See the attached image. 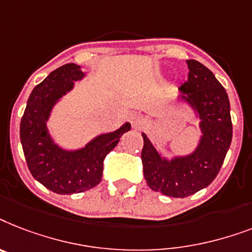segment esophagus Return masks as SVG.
<instances>
[{
    "label": "esophagus",
    "mask_w": 252,
    "mask_h": 252,
    "mask_svg": "<svg viewBox=\"0 0 252 252\" xmlns=\"http://www.w3.org/2000/svg\"><path fill=\"white\" fill-rule=\"evenodd\" d=\"M130 122H131L132 127L139 128V127H142L143 125H144L146 120H144V117H143L142 114L132 113L131 116H130Z\"/></svg>",
    "instance_id": "esophagus-1"
}]
</instances>
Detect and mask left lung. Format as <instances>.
<instances>
[{
	"label": "left lung",
	"mask_w": 252,
	"mask_h": 252,
	"mask_svg": "<svg viewBox=\"0 0 252 252\" xmlns=\"http://www.w3.org/2000/svg\"><path fill=\"white\" fill-rule=\"evenodd\" d=\"M189 78L180 86L187 101L198 110L203 138L198 150L187 158L165 161L146 134H142L143 173L154 191L186 198L211 185L221 169L231 143L233 125L228 94L213 72L200 62L187 60Z\"/></svg>",
	"instance_id": "8db88e82"
}]
</instances>
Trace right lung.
<instances>
[{
  "label": "right lung",
  "mask_w": 252,
  "mask_h": 252,
  "mask_svg": "<svg viewBox=\"0 0 252 252\" xmlns=\"http://www.w3.org/2000/svg\"><path fill=\"white\" fill-rule=\"evenodd\" d=\"M83 72L75 63L54 70L37 84L28 97L21 121V142L27 166L35 180L56 194L83 192L101 182L104 158L120 142L130 124L120 130L100 135L83 150L66 152L50 140L45 121L56 100L71 90L72 82Z\"/></svg>",
  "instance_id": "1"
}]
</instances>
